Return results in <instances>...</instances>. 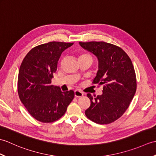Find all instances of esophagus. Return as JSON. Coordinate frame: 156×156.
Here are the masks:
<instances>
[{
	"mask_svg": "<svg viewBox=\"0 0 156 156\" xmlns=\"http://www.w3.org/2000/svg\"><path fill=\"white\" fill-rule=\"evenodd\" d=\"M74 96L76 97L79 98V97H82V96H83V93H82V92L80 90H76L74 91Z\"/></svg>",
	"mask_w": 156,
	"mask_h": 156,
	"instance_id": "1",
	"label": "esophagus"
}]
</instances>
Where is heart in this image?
Masks as SVG:
<instances>
[{
    "mask_svg": "<svg viewBox=\"0 0 156 156\" xmlns=\"http://www.w3.org/2000/svg\"><path fill=\"white\" fill-rule=\"evenodd\" d=\"M87 56H90V55H88L87 54H82L80 55V57H79V58H84V57H87Z\"/></svg>",
    "mask_w": 156,
    "mask_h": 156,
    "instance_id": "heart-1",
    "label": "heart"
}]
</instances>
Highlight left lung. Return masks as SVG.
Masks as SVG:
<instances>
[{"label": "left lung", "instance_id": "1", "mask_svg": "<svg viewBox=\"0 0 156 156\" xmlns=\"http://www.w3.org/2000/svg\"><path fill=\"white\" fill-rule=\"evenodd\" d=\"M98 61V70L93 83L103 86L101 95L88 94L90 106L87 117L96 123L114 122L123 115L136 92L137 82L131 59L122 49L104 41L79 42Z\"/></svg>", "mask_w": 156, "mask_h": 156}]
</instances>
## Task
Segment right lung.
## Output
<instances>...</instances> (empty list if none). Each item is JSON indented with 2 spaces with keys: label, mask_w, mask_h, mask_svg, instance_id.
<instances>
[{
  "label": "right lung",
  "mask_w": 156,
  "mask_h": 156,
  "mask_svg": "<svg viewBox=\"0 0 156 156\" xmlns=\"http://www.w3.org/2000/svg\"><path fill=\"white\" fill-rule=\"evenodd\" d=\"M74 43L52 41L34 48L20 66L18 93L20 100L33 117L42 122L61 118L74 97L73 90L62 92L51 85L59 58Z\"/></svg>",
  "instance_id": "right-lung-1"
}]
</instances>
